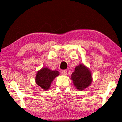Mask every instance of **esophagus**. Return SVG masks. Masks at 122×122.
Wrapping results in <instances>:
<instances>
[{
  "label": "esophagus",
  "instance_id": "1",
  "mask_svg": "<svg viewBox=\"0 0 122 122\" xmlns=\"http://www.w3.org/2000/svg\"><path fill=\"white\" fill-rule=\"evenodd\" d=\"M62 74L64 75H66L67 74V71L66 70H63L62 71Z\"/></svg>",
  "mask_w": 122,
  "mask_h": 122
}]
</instances>
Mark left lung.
Segmentation results:
<instances>
[{"label":"left lung","instance_id":"obj_1","mask_svg":"<svg viewBox=\"0 0 122 122\" xmlns=\"http://www.w3.org/2000/svg\"><path fill=\"white\" fill-rule=\"evenodd\" d=\"M71 79L73 80L75 86L79 91L88 88L92 82L91 71L83 64H80L75 68Z\"/></svg>","mask_w":122,"mask_h":122}]
</instances>
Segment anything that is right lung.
<instances>
[{
  "label": "right lung",
  "instance_id": "1",
  "mask_svg": "<svg viewBox=\"0 0 122 122\" xmlns=\"http://www.w3.org/2000/svg\"><path fill=\"white\" fill-rule=\"evenodd\" d=\"M59 75L57 71H52L48 67H44L37 72L36 77V82L41 88L44 91L49 89L53 80Z\"/></svg>",
  "mask_w": 122,
  "mask_h": 122
}]
</instances>
